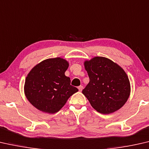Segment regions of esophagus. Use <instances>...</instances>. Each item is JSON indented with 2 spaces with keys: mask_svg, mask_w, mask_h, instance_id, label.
Returning <instances> with one entry per match:
<instances>
[{
  "mask_svg": "<svg viewBox=\"0 0 149 149\" xmlns=\"http://www.w3.org/2000/svg\"><path fill=\"white\" fill-rule=\"evenodd\" d=\"M78 88H79L80 92H81L82 91V89H83V86H79V87H78Z\"/></svg>",
  "mask_w": 149,
  "mask_h": 149,
  "instance_id": "34e87169",
  "label": "esophagus"
}]
</instances>
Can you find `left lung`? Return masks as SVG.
I'll list each match as a JSON object with an SVG mask.
<instances>
[{
	"label": "left lung",
	"mask_w": 149,
	"mask_h": 149,
	"mask_svg": "<svg viewBox=\"0 0 149 149\" xmlns=\"http://www.w3.org/2000/svg\"><path fill=\"white\" fill-rule=\"evenodd\" d=\"M90 81L83 94L92 108L109 114L120 109L127 100L131 87L128 77L121 67L108 58L95 57L84 62Z\"/></svg>",
	"instance_id": "obj_1"
}]
</instances>
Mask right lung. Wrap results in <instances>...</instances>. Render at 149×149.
<instances>
[{
  "label": "right lung",
  "instance_id": "1",
  "mask_svg": "<svg viewBox=\"0 0 149 149\" xmlns=\"http://www.w3.org/2000/svg\"><path fill=\"white\" fill-rule=\"evenodd\" d=\"M69 63L62 58H48L36 65L26 78L24 92L28 101L38 109L55 113L67 100L79 91L70 85L65 72Z\"/></svg>",
  "mask_w": 149,
  "mask_h": 149
}]
</instances>
